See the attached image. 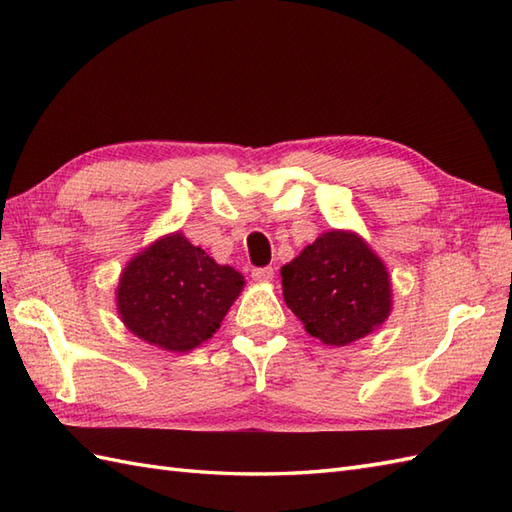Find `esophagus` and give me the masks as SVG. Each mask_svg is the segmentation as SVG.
Wrapping results in <instances>:
<instances>
[{
	"mask_svg": "<svg viewBox=\"0 0 512 512\" xmlns=\"http://www.w3.org/2000/svg\"><path fill=\"white\" fill-rule=\"evenodd\" d=\"M253 279L257 283H270L272 279H275V270H272L270 266L268 268H255L253 270Z\"/></svg>",
	"mask_w": 512,
	"mask_h": 512,
	"instance_id": "esophagus-1",
	"label": "esophagus"
}]
</instances>
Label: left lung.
Returning a JSON list of instances; mask_svg holds the SVG:
<instances>
[{
    "instance_id": "8db88e82",
    "label": "left lung",
    "mask_w": 512,
    "mask_h": 512,
    "mask_svg": "<svg viewBox=\"0 0 512 512\" xmlns=\"http://www.w3.org/2000/svg\"><path fill=\"white\" fill-rule=\"evenodd\" d=\"M285 305L329 347L366 338L392 312L386 264L362 235L331 229L281 268Z\"/></svg>"
}]
</instances>
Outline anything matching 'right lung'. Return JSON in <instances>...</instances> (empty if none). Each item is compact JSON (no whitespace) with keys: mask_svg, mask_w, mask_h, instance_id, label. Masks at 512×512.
Instances as JSON below:
<instances>
[{"mask_svg":"<svg viewBox=\"0 0 512 512\" xmlns=\"http://www.w3.org/2000/svg\"><path fill=\"white\" fill-rule=\"evenodd\" d=\"M242 290V272L216 264L176 231L128 261L115 301L130 334L163 351L185 353L216 334Z\"/></svg>","mask_w":512,"mask_h":512,"instance_id":"right-lung-1","label":"right lung"}]
</instances>
